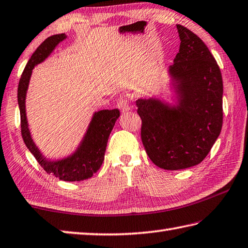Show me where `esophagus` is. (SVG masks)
Instances as JSON below:
<instances>
[{
    "label": "esophagus",
    "instance_id": "obj_1",
    "mask_svg": "<svg viewBox=\"0 0 248 248\" xmlns=\"http://www.w3.org/2000/svg\"><path fill=\"white\" fill-rule=\"evenodd\" d=\"M117 106H118V108L124 112V111H128L130 110V105H129V102L125 97H120L118 102H117Z\"/></svg>",
    "mask_w": 248,
    "mask_h": 248
}]
</instances>
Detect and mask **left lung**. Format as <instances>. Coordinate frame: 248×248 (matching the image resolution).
<instances>
[{"mask_svg": "<svg viewBox=\"0 0 248 248\" xmlns=\"http://www.w3.org/2000/svg\"><path fill=\"white\" fill-rule=\"evenodd\" d=\"M179 53L169 75L178 105L154 97L139 98L141 139L157 167L179 170L199 165L222 128V76L213 54L195 33L177 25Z\"/></svg>", "mask_w": 248, "mask_h": 248, "instance_id": "8db88e82", "label": "left lung"}]
</instances>
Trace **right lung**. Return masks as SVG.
I'll list each match as a JSON object with an SVG mask.
<instances>
[{"label": "right lung", "instance_id": "1", "mask_svg": "<svg viewBox=\"0 0 248 248\" xmlns=\"http://www.w3.org/2000/svg\"><path fill=\"white\" fill-rule=\"evenodd\" d=\"M67 37L65 33L54 34L40 44L27 62L18 84V105L20 110V128L24 142L31 154L34 156L41 167L47 173L55 175L62 181H83L91 178L93 173L101 168L109 134L114 128L116 120L120 116L118 109H103L94 112L87 133L81 141L79 147L73 155L60 160H48L44 157L35 145L30 136L28 121L26 116V94L29 80L35 65L42 62L53 52V49Z\"/></svg>", "mask_w": 248, "mask_h": 248}]
</instances>
